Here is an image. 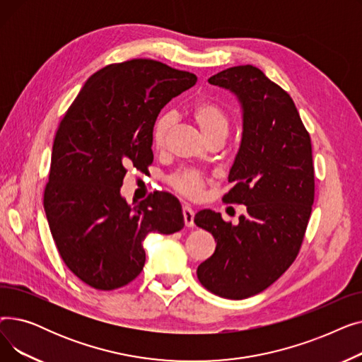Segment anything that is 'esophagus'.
<instances>
[{
  "instance_id": "obj_1",
  "label": "esophagus",
  "mask_w": 362,
  "mask_h": 362,
  "mask_svg": "<svg viewBox=\"0 0 362 362\" xmlns=\"http://www.w3.org/2000/svg\"><path fill=\"white\" fill-rule=\"evenodd\" d=\"M182 213H183V220H185L186 227H194V216H195V213H194L192 208L185 205L182 208Z\"/></svg>"
}]
</instances>
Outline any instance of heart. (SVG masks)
<instances>
[{
    "instance_id": "obj_1",
    "label": "heart",
    "mask_w": 362,
    "mask_h": 362,
    "mask_svg": "<svg viewBox=\"0 0 362 362\" xmlns=\"http://www.w3.org/2000/svg\"><path fill=\"white\" fill-rule=\"evenodd\" d=\"M191 114L205 139L217 135V133H227V129H229V119H227L224 110L211 100L198 101L192 107ZM171 124H173V117L170 114H161L157 119L154 129H152V144L157 149L164 146ZM170 183L177 192L189 198H197L202 191L205 180L197 171H180L170 179Z\"/></svg>"
}]
</instances>
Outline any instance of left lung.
Here are the masks:
<instances>
[{"instance_id":"1","label":"left lung","mask_w":362,"mask_h":362,"mask_svg":"<svg viewBox=\"0 0 362 362\" xmlns=\"http://www.w3.org/2000/svg\"><path fill=\"white\" fill-rule=\"evenodd\" d=\"M208 82L235 93L242 108L235 186L223 201L246 205V214L236 226L211 210L195 214L217 242L197 274L214 295L245 299L267 289L299 252L314 204L311 138L291 95L259 69L230 67Z\"/></svg>"}]
</instances>
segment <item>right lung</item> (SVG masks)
I'll return each mask as SVG.
<instances>
[{"instance_id": "right-lung-1", "label": "right lung", "mask_w": 362, "mask_h": 362, "mask_svg": "<svg viewBox=\"0 0 362 362\" xmlns=\"http://www.w3.org/2000/svg\"><path fill=\"white\" fill-rule=\"evenodd\" d=\"M197 76L154 60L110 64L93 73L57 130L44 208L64 264L90 288L126 286L144 269L149 233L183 229L182 205L154 192L129 205L120 194L127 167H148L161 108Z\"/></svg>"}]
</instances>
